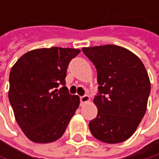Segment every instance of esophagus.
<instances>
[{
	"label": "esophagus",
	"mask_w": 159,
	"mask_h": 159,
	"mask_svg": "<svg viewBox=\"0 0 159 159\" xmlns=\"http://www.w3.org/2000/svg\"><path fill=\"white\" fill-rule=\"evenodd\" d=\"M80 100L82 103H88V102H90V97H89V95H84V96L80 97Z\"/></svg>",
	"instance_id": "obj_1"
}]
</instances>
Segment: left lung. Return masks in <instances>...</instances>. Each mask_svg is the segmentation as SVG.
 <instances>
[{"label":"left lung","instance_id":"obj_1","mask_svg":"<svg viewBox=\"0 0 159 159\" xmlns=\"http://www.w3.org/2000/svg\"><path fill=\"white\" fill-rule=\"evenodd\" d=\"M97 70V116L89 123L96 139L117 144L127 140L144 117L150 80L142 61L131 51L113 44L83 47Z\"/></svg>","mask_w":159,"mask_h":159}]
</instances>
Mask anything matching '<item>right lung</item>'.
Masks as SVG:
<instances>
[{"label": "right lung", "mask_w": 159, "mask_h": 159, "mask_svg": "<svg viewBox=\"0 0 159 159\" xmlns=\"http://www.w3.org/2000/svg\"><path fill=\"white\" fill-rule=\"evenodd\" d=\"M81 50L40 48L22 55L10 72L9 100L15 120L28 139L34 143L54 142L65 129L80 104L65 84L70 61Z\"/></svg>", "instance_id": "right-lung-1"}]
</instances>
